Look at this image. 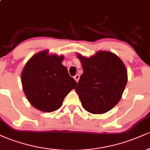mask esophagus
<instances>
[{"mask_svg": "<svg viewBox=\"0 0 150 150\" xmlns=\"http://www.w3.org/2000/svg\"><path fill=\"white\" fill-rule=\"evenodd\" d=\"M74 79H75V80H76L77 82H78L79 79H80V75H78V74H77V75H75V76L74 77Z\"/></svg>", "mask_w": 150, "mask_h": 150, "instance_id": "obj_1", "label": "esophagus"}]
</instances>
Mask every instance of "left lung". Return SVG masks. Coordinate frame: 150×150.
<instances>
[{
    "instance_id": "8db88e82",
    "label": "left lung",
    "mask_w": 150,
    "mask_h": 150,
    "mask_svg": "<svg viewBox=\"0 0 150 150\" xmlns=\"http://www.w3.org/2000/svg\"><path fill=\"white\" fill-rule=\"evenodd\" d=\"M83 73L75 88L82 106L93 114L111 110L121 98L128 81L124 63L114 53L99 51L85 58L77 54Z\"/></svg>"
}]
</instances>
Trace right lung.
<instances>
[{"label":"right lung","mask_w":150,"mask_h":150,"mask_svg":"<svg viewBox=\"0 0 150 150\" xmlns=\"http://www.w3.org/2000/svg\"><path fill=\"white\" fill-rule=\"evenodd\" d=\"M63 56L41 51L32 56L22 72V88L30 104L44 112H53L77 82L62 65Z\"/></svg>","instance_id":"obj_1"}]
</instances>
